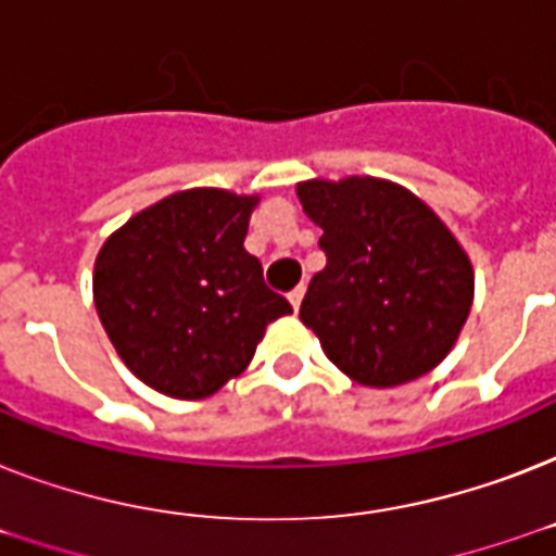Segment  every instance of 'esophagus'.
<instances>
[{"label":"esophagus","mask_w":556,"mask_h":556,"mask_svg":"<svg viewBox=\"0 0 556 556\" xmlns=\"http://www.w3.org/2000/svg\"><path fill=\"white\" fill-rule=\"evenodd\" d=\"M303 296H305V286H296L291 294H288V300H291V305L294 308H300V303H303Z\"/></svg>","instance_id":"obj_1"}]
</instances>
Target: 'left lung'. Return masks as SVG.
Here are the masks:
<instances>
[{"label": "left lung", "mask_w": 556, "mask_h": 556, "mask_svg": "<svg viewBox=\"0 0 556 556\" xmlns=\"http://www.w3.org/2000/svg\"><path fill=\"white\" fill-rule=\"evenodd\" d=\"M296 195L323 227L326 268L312 277L300 320L326 357L371 389L435 369L473 305V265L450 227L387 178H312Z\"/></svg>", "instance_id": "left-lung-1"}]
</instances>
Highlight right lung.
<instances>
[{"mask_svg": "<svg viewBox=\"0 0 556 556\" xmlns=\"http://www.w3.org/2000/svg\"><path fill=\"white\" fill-rule=\"evenodd\" d=\"M260 195L192 187L117 227L94 260V308L135 378L178 401L242 375L268 323L291 314L244 236Z\"/></svg>", "mask_w": 556, "mask_h": 556, "instance_id": "right-lung-1", "label": "right lung"}]
</instances>
